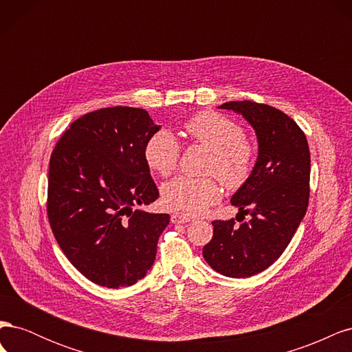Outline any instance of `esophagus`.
I'll use <instances>...</instances> for the list:
<instances>
[{
	"label": "esophagus",
	"mask_w": 352,
	"mask_h": 352,
	"mask_svg": "<svg viewBox=\"0 0 352 352\" xmlns=\"http://www.w3.org/2000/svg\"><path fill=\"white\" fill-rule=\"evenodd\" d=\"M170 220H172V223H180V225H185V223H189L190 219L186 217V216H182V214H172V217H170Z\"/></svg>",
	"instance_id": "obj_1"
}]
</instances>
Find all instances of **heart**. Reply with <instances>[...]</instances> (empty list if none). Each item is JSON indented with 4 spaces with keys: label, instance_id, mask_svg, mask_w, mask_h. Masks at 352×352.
Returning <instances> with one entry per match:
<instances>
[{
    "label": "heart",
    "instance_id": "heart-1",
    "mask_svg": "<svg viewBox=\"0 0 352 352\" xmlns=\"http://www.w3.org/2000/svg\"><path fill=\"white\" fill-rule=\"evenodd\" d=\"M192 140L211 151L207 170L214 173L226 188H239L248 179L254 166V150L243 140L239 124L228 117L201 111L185 123ZM180 145L173 132L160 129L144 145V160L153 172L168 176L177 166ZM220 197V189L212 177L177 176L162 189L163 204L184 216H197Z\"/></svg>",
    "mask_w": 352,
    "mask_h": 352
}]
</instances>
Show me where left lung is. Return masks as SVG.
I'll use <instances>...</instances> for the list:
<instances>
[{"label": "left lung", "instance_id": "left-lung-1", "mask_svg": "<svg viewBox=\"0 0 352 352\" xmlns=\"http://www.w3.org/2000/svg\"><path fill=\"white\" fill-rule=\"evenodd\" d=\"M219 109L241 114L257 135L258 155L251 175L232 195L238 214L250 220L212 221V239L202 255L228 278H250L278 260L289 245L308 207L310 150L289 116L265 104L230 101Z\"/></svg>", "mask_w": 352, "mask_h": 352}]
</instances>
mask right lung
<instances>
[{"label": "right lung", "mask_w": 352, "mask_h": 352, "mask_svg": "<svg viewBox=\"0 0 352 352\" xmlns=\"http://www.w3.org/2000/svg\"><path fill=\"white\" fill-rule=\"evenodd\" d=\"M160 127L144 109H101L74 120L51 154L50 225L94 283L131 286L153 267L170 216L136 207L158 198L144 145Z\"/></svg>", "instance_id": "right-lung-1"}]
</instances>
